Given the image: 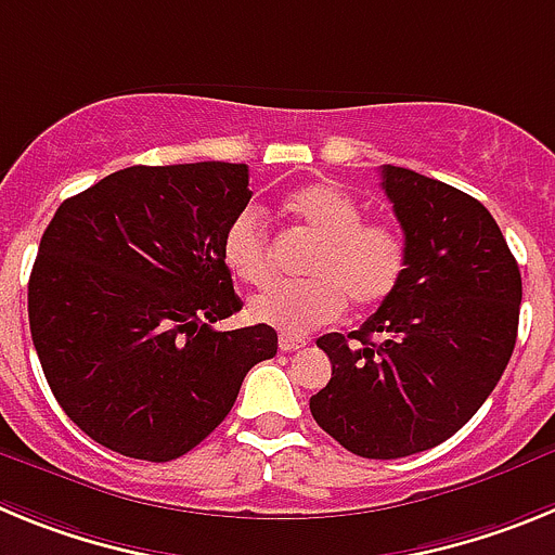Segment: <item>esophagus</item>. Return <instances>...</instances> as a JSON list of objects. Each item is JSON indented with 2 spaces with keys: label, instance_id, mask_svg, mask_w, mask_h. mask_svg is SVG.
<instances>
[{
  "label": "esophagus",
  "instance_id": "1",
  "mask_svg": "<svg viewBox=\"0 0 555 555\" xmlns=\"http://www.w3.org/2000/svg\"><path fill=\"white\" fill-rule=\"evenodd\" d=\"M278 345H281L283 352H297L306 347V338L300 336H286V333H281V338H278Z\"/></svg>",
  "mask_w": 555,
  "mask_h": 555
}]
</instances>
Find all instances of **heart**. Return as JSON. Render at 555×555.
Wrapping results in <instances>:
<instances>
[{
  "mask_svg": "<svg viewBox=\"0 0 555 555\" xmlns=\"http://www.w3.org/2000/svg\"><path fill=\"white\" fill-rule=\"evenodd\" d=\"M286 210L317 238L300 283H274L249 300V317L286 336H308L336 322L350 302L366 313L384 306L405 274L403 233L389 222L366 219L364 205L333 183L294 191ZM222 261L235 281L263 286L272 281V247L261 210L247 205L222 233Z\"/></svg>",
  "mask_w": 555,
  "mask_h": 555,
  "instance_id": "b5f03b06",
  "label": "heart"
}]
</instances>
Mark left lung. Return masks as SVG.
I'll use <instances>...</instances> for the list:
<instances>
[{
	"instance_id": "1",
	"label": "left lung",
	"mask_w": 555,
	"mask_h": 555,
	"mask_svg": "<svg viewBox=\"0 0 555 555\" xmlns=\"http://www.w3.org/2000/svg\"><path fill=\"white\" fill-rule=\"evenodd\" d=\"M380 178L405 274L358 331L317 338L333 377L311 414L350 453L403 459L450 439L492 395L517 341L522 278L478 199L403 166Z\"/></svg>"
}]
</instances>
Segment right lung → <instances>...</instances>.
I'll list each match as a JSON object with an SVG mask.
<instances>
[{"label":"right lung","instance_id":"1","mask_svg":"<svg viewBox=\"0 0 555 555\" xmlns=\"http://www.w3.org/2000/svg\"><path fill=\"white\" fill-rule=\"evenodd\" d=\"M249 197L247 164L130 166L68 197L43 230L29 333L61 409L102 448L180 459L278 352L269 325L214 331L242 311L222 233Z\"/></svg>","mask_w":555,"mask_h":555}]
</instances>
